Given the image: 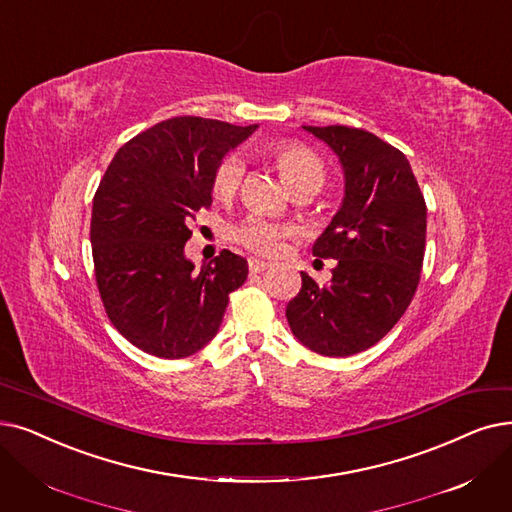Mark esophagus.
<instances>
[{
	"mask_svg": "<svg viewBox=\"0 0 512 512\" xmlns=\"http://www.w3.org/2000/svg\"><path fill=\"white\" fill-rule=\"evenodd\" d=\"M268 268H270V261L259 259V257H249V270H251V274H259V272L268 270Z\"/></svg>",
	"mask_w": 512,
	"mask_h": 512,
	"instance_id": "34e87169",
	"label": "esophagus"
}]
</instances>
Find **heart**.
Instances as JSON below:
<instances>
[{
	"instance_id": "obj_1",
	"label": "heart",
	"mask_w": 512,
	"mask_h": 512,
	"mask_svg": "<svg viewBox=\"0 0 512 512\" xmlns=\"http://www.w3.org/2000/svg\"><path fill=\"white\" fill-rule=\"evenodd\" d=\"M276 163L284 177V182L295 188L301 186H320L324 184V165L316 157L314 152L299 144H282L276 150ZM244 177V159L240 154H228V157L221 161L213 175V190L219 196H230L238 190ZM286 226L278 224L274 219L263 217L259 213L247 215L240 219L238 224L230 228V238L236 240L242 247H247L261 255H274L280 251L282 240L288 236Z\"/></svg>"
}]
</instances>
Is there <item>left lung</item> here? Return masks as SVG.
<instances>
[{
    "label": "left lung",
    "mask_w": 512,
    "mask_h": 512,
    "mask_svg": "<svg viewBox=\"0 0 512 512\" xmlns=\"http://www.w3.org/2000/svg\"><path fill=\"white\" fill-rule=\"evenodd\" d=\"M303 129L339 157L345 196L311 249L337 259L332 280L318 286L301 272L286 320L307 349L345 358L379 343L408 309L425 257L427 205L406 154L374 133L345 125Z\"/></svg>",
    "instance_id": "1"
}]
</instances>
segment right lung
Returning <instances> with one entry per match:
<instances>
[{
  "label": "right lung",
  "mask_w": 512,
  "mask_h": 512,
  "mask_svg": "<svg viewBox=\"0 0 512 512\" xmlns=\"http://www.w3.org/2000/svg\"><path fill=\"white\" fill-rule=\"evenodd\" d=\"M257 125L175 117L119 148L94 196L92 255L110 322L165 360L203 349L224 320L247 259L224 249L201 272L186 257L190 224L211 207L213 175Z\"/></svg>",
  "instance_id": "add662e5"
}]
</instances>
